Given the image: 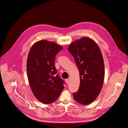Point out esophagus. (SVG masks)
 Returning a JSON list of instances; mask_svg holds the SVG:
<instances>
[{
    "instance_id": "obj_1",
    "label": "esophagus",
    "mask_w": 128,
    "mask_h": 128,
    "mask_svg": "<svg viewBox=\"0 0 128 128\" xmlns=\"http://www.w3.org/2000/svg\"><path fill=\"white\" fill-rule=\"evenodd\" d=\"M65 82L66 83V84H69V79H65Z\"/></svg>"
}]
</instances>
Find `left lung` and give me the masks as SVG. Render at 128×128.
<instances>
[{
  "instance_id": "obj_1",
  "label": "left lung",
  "mask_w": 128,
  "mask_h": 128,
  "mask_svg": "<svg viewBox=\"0 0 128 128\" xmlns=\"http://www.w3.org/2000/svg\"><path fill=\"white\" fill-rule=\"evenodd\" d=\"M68 50L80 73V86L73 97L80 104L89 105L97 98L103 86L105 69L102 54L95 42L88 37L72 42Z\"/></svg>"
}]
</instances>
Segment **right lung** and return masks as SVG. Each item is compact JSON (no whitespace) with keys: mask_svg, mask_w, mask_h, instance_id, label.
Listing matches in <instances>:
<instances>
[{"mask_svg":"<svg viewBox=\"0 0 128 128\" xmlns=\"http://www.w3.org/2000/svg\"><path fill=\"white\" fill-rule=\"evenodd\" d=\"M63 47L53 42L41 40L31 48L27 60L29 83L35 97L45 104L58 98L65 82L57 74L56 55Z\"/></svg>","mask_w":128,"mask_h":128,"instance_id":"right-lung-1","label":"right lung"}]
</instances>
